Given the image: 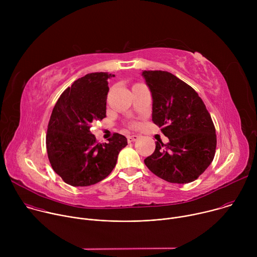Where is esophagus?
Returning <instances> with one entry per match:
<instances>
[{"instance_id":"obj_1","label":"esophagus","mask_w":257,"mask_h":257,"mask_svg":"<svg viewBox=\"0 0 257 257\" xmlns=\"http://www.w3.org/2000/svg\"><path fill=\"white\" fill-rule=\"evenodd\" d=\"M138 138H139V136H138V135H135V134H133V135H130V136H128L127 140H128V142H129V143H131V142H133V141H136Z\"/></svg>"}]
</instances>
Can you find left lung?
<instances>
[{
    "mask_svg": "<svg viewBox=\"0 0 257 257\" xmlns=\"http://www.w3.org/2000/svg\"><path fill=\"white\" fill-rule=\"evenodd\" d=\"M153 95V121L169 138L156 142L144 160L155 175L185 184L196 180L211 164L216 148L215 128L198 93L172 73L143 71Z\"/></svg>",
    "mask_w": 257,
    "mask_h": 257,
    "instance_id": "left-lung-1",
    "label": "left lung"
}]
</instances>
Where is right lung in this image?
Masks as SVG:
<instances>
[{
	"label": "right lung",
	"mask_w": 257,
	"mask_h": 257,
	"mask_svg": "<svg viewBox=\"0 0 257 257\" xmlns=\"http://www.w3.org/2000/svg\"><path fill=\"white\" fill-rule=\"evenodd\" d=\"M107 72L89 73L73 82L59 97L48 125L47 152L53 170L71 186H90L115 168L127 138L114 133L99 143L90 132L92 122L105 118Z\"/></svg>",
	"instance_id": "add662e5"
}]
</instances>
